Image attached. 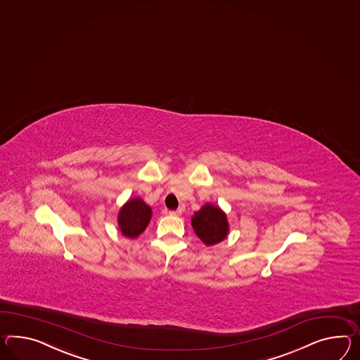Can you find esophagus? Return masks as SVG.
<instances>
[{"label": "esophagus", "mask_w": 360, "mask_h": 360, "mask_svg": "<svg viewBox=\"0 0 360 360\" xmlns=\"http://www.w3.org/2000/svg\"><path fill=\"white\" fill-rule=\"evenodd\" d=\"M169 214H170V216H181L182 211H181V210H178V211H169Z\"/></svg>", "instance_id": "obj_1"}]
</instances>
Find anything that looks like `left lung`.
<instances>
[{"instance_id": "8db88e82", "label": "left lung", "mask_w": 360, "mask_h": 360, "mask_svg": "<svg viewBox=\"0 0 360 360\" xmlns=\"http://www.w3.org/2000/svg\"><path fill=\"white\" fill-rule=\"evenodd\" d=\"M195 234L205 245H214L222 242L229 234V221L226 213L211 202L204 204L191 217Z\"/></svg>"}]
</instances>
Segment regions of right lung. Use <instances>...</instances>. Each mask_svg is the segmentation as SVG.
Here are the masks:
<instances>
[{
    "label": "right lung",
    "mask_w": 360,
    "mask_h": 360,
    "mask_svg": "<svg viewBox=\"0 0 360 360\" xmlns=\"http://www.w3.org/2000/svg\"><path fill=\"white\" fill-rule=\"evenodd\" d=\"M152 217V208L141 198H131L123 204L118 212V228L124 237H139L148 226Z\"/></svg>",
    "instance_id": "add662e5"
}]
</instances>
